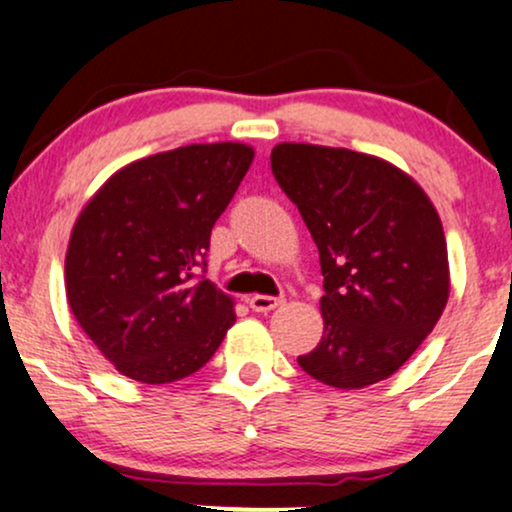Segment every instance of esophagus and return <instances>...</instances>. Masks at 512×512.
<instances>
[{"label": "esophagus", "mask_w": 512, "mask_h": 512, "mask_svg": "<svg viewBox=\"0 0 512 512\" xmlns=\"http://www.w3.org/2000/svg\"><path fill=\"white\" fill-rule=\"evenodd\" d=\"M248 304L252 312H260V314H267V312H274L283 304L281 297H269V295H252L248 297Z\"/></svg>", "instance_id": "esophagus-1"}]
</instances>
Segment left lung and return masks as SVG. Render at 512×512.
Returning a JSON list of instances; mask_svg holds the SVG:
<instances>
[{
	"mask_svg": "<svg viewBox=\"0 0 512 512\" xmlns=\"http://www.w3.org/2000/svg\"><path fill=\"white\" fill-rule=\"evenodd\" d=\"M271 172L319 248L321 342L297 364L323 385L361 390L397 373L449 300L435 205L404 170L368 153L283 141Z\"/></svg>",
	"mask_w": 512,
	"mask_h": 512,
	"instance_id": "1",
	"label": "left lung"
}]
</instances>
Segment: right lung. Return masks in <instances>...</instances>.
Returning <instances> with one entry per match:
<instances>
[{
    "label": "right lung",
    "mask_w": 512,
    "mask_h": 512,
    "mask_svg": "<svg viewBox=\"0 0 512 512\" xmlns=\"http://www.w3.org/2000/svg\"><path fill=\"white\" fill-rule=\"evenodd\" d=\"M252 158L238 141L148 155L111 174L75 219L68 307L118 373L174 383L208 364L234 326V297L193 274Z\"/></svg>",
    "instance_id": "1"
}]
</instances>
